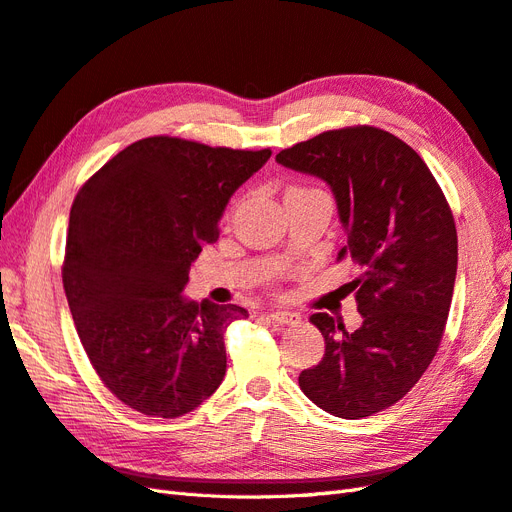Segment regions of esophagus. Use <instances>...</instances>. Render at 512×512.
<instances>
[{
    "label": "esophagus",
    "mask_w": 512,
    "mask_h": 512,
    "mask_svg": "<svg viewBox=\"0 0 512 512\" xmlns=\"http://www.w3.org/2000/svg\"><path fill=\"white\" fill-rule=\"evenodd\" d=\"M268 319L276 326H296L300 324V315L298 313H291V311H272L268 313Z\"/></svg>",
    "instance_id": "obj_1"
}]
</instances>
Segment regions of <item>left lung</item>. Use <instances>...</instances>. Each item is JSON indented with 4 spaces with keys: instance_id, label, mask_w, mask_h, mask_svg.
<instances>
[{
    "instance_id": "left-lung-1",
    "label": "left lung",
    "mask_w": 512,
    "mask_h": 512,
    "mask_svg": "<svg viewBox=\"0 0 512 512\" xmlns=\"http://www.w3.org/2000/svg\"><path fill=\"white\" fill-rule=\"evenodd\" d=\"M276 163L324 180L347 236L362 324L354 332L315 313L326 354L298 377L321 410L358 420L403 399L427 371L457 279V229L442 188L410 145L386 130H328L276 154Z\"/></svg>"
}]
</instances>
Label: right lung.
Masks as SVG:
<instances>
[{"mask_svg":"<svg viewBox=\"0 0 512 512\" xmlns=\"http://www.w3.org/2000/svg\"><path fill=\"white\" fill-rule=\"evenodd\" d=\"M270 156L148 137L75 197L62 270L68 306L92 367L133 410L178 418L221 386L225 328L248 311L182 291L231 195Z\"/></svg>","mask_w":512,"mask_h":512,"instance_id":"add662e5","label":"right lung"}]
</instances>
